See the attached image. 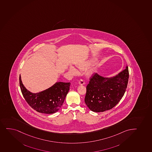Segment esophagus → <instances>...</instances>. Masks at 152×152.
Wrapping results in <instances>:
<instances>
[{"label": "esophagus", "mask_w": 152, "mask_h": 152, "mask_svg": "<svg viewBox=\"0 0 152 152\" xmlns=\"http://www.w3.org/2000/svg\"><path fill=\"white\" fill-rule=\"evenodd\" d=\"M84 83H85V82H84V81L83 79H80V80H79V85L82 86V85H84Z\"/></svg>", "instance_id": "34e87169"}]
</instances>
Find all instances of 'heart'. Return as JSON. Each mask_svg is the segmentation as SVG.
<instances>
[{"mask_svg": "<svg viewBox=\"0 0 152 152\" xmlns=\"http://www.w3.org/2000/svg\"><path fill=\"white\" fill-rule=\"evenodd\" d=\"M95 60L92 59V60H91L90 61H88L86 63L83 64H81V65H78V67L79 68L81 69V70H86V69L88 68L89 66H90L91 65H92V64L94 63ZM70 72H72V73L76 74L77 73V70L75 69L74 67H71L70 69ZM89 74H91L93 73V70H91L89 71Z\"/></svg>", "mask_w": 152, "mask_h": 152, "instance_id": "heart-1", "label": "heart"}]
</instances>
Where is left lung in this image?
<instances>
[{
  "instance_id": "left-lung-1",
  "label": "left lung",
  "mask_w": 152,
  "mask_h": 152,
  "mask_svg": "<svg viewBox=\"0 0 152 152\" xmlns=\"http://www.w3.org/2000/svg\"><path fill=\"white\" fill-rule=\"evenodd\" d=\"M128 66L114 77L107 78L94 74L86 86L85 102L94 112H102L114 107L124 94L128 84Z\"/></svg>"
}]
</instances>
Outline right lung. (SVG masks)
Here are the masks:
<instances>
[{
	"instance_id": "right-lung-1",
	"label": "right lung",
	"mask_w": 152,
	"mask_h": 152,
	"mask_svg": "<svg viewBox=\"0 0 152 152\" xmlns=\"http://www.w3.org/2000/svg\"><path fill=\"white\" fill-rule=\"evenodd\" d=\"M21 92L26 102L38 112L53 114L61 107L70 89V82H58L46 90L34 94L28 91L19 77Z\"/></svg>"
}]
</instances>
